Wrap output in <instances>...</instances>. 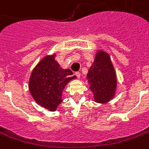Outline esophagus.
I'll list each match as a JSON object with an SVG mask.
<instances>
[{
  "instance_id": "obj_1",
  "label": "esophagus",
  "mask_w": 149,
  "mask_h": 149,
  "mask_svg": "<svg viewBox=\"0 0 149 149\" xmlns=\"http://www.w3.org/2000/svg\"><path fill=\"white\" fill-rule=\"evenodd\" d=\"M75 75L77 76V78H80V76H81V74H80L79 72H77L75 73Z\"/></svg>"
}]
</instances>
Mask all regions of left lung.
Returning a JSON list of instances; mask_svg holds the SVG:
<instances>
[{
	"label": "left lung",
	"mask_w": 149,
	"mask_h": 149,
	"mask_svg": "<svg viewBox=\"0 0 149 149\" xmlns=\"http://www.w3.org/2000/svg\"><path fill=\"white\" fill-rule=\"evenodd\" d=\"M90 89L95 101L105 103L114 96L116 88V75L109 54L99 51L87 74Z\"/></svg>",
	"instance_id": "left-lung-1"
}]
</instances>
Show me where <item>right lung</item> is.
Instances as JSON below:
<instances>
[{
	"instance_id": "obj_1",
	"label": "right lung",
	"mask_w": 149,
	"mask_h": 149,
	"mask_svg": "<svg viewBox=\"0 0 149 149\" xmlns=\"http://www.w3.org/2000/svg\"><path fill=\"white\" fill-rule=\"evenodd\" d=\"M55 55L47 56L33 70L29 88L34 100L44 108L54 111L63 101L62 92L72 79V72L62 69L54 59Z\"/></svg>"
}]
</instances>
